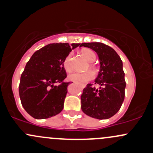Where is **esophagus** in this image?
<instances>
[{
	"label": "esophagus",
	"mask_w": 153,
	"mask_h": 153,
	"mask_svg": "<svg viewBox=\"0 0 153 153\" xmlns=\"http://www.w3.org/2000/svg\"><path fill=\"white\" fill-rule=\"evenodd\" d=\"M82 87H83V88H84V87H85V86H82Z\"/></svg>",
	"instance_id": "esophagus-1"
}]
</instances>
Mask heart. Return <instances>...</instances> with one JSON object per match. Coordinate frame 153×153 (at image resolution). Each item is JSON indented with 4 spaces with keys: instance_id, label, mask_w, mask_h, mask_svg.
Wrapping results in <instances>:
<instances>
[{
    "instance_id": "heart-1",
    "label": "heart",
    "mask_w": 153,
    "mask_h": 153,
    "mask_svg": "<svg viewBox=\"0 0 153 153\" xmlns=\"http://www.w3.org/2000/svg\"><path fill=\"white\" fill-rule=\"evenodd\" d=\"M81 53L89 62H93L96 59L95 53L90 49L84 48V49L81 50ZM71 59L72 54H69L64 59L63 62V67L64 70L68 72L72 70ZM89 67L91 69H94V66L92 64H90ZM93 78H94V74L91 71H86L83 72H74V73L69 75V79L70 81L75 82V83H78V84H84L86 82L93 79Z\"/></svg>"
}]
</instances>
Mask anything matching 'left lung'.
<instances>
[{
  "instance_id": "obj_1",
  "label": "left lung",
  "mask_w": 153,
  "mask_h": 153,
  "mask_svg": "<svg viewBox=\"0 0 153 153\" xmlns=\"http://www.w3.org/2000/svg\"><path fill=\"white\" fill-rule=\"evenodd\" d=\"M86 47L97 53L100 71L94 80L96 89L91 83L83 89L81 109L84 114L98 120H106L116 114L125 99V72L123 62L112 48L101 42L82 43L80 47Z\"/></svg>"
}]
</instances>
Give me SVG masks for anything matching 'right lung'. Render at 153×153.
<instances>
[{"label": "right lung", "mask_w": 153, "mask_h": 153, "mask_svg": "<svg viewBox=\"0 0 153 153\" xmlns=\"http://www.w3.org/2000/svg\"><path fill=\"white\" fill-rule=\"evenodd\" d=\"M79 45L49 44L36 51L27 62L20 77L19 94L22 105L32 117L48 119L63 110L70 83L64 82L67 73L63 62L72 50Z\"/></svg>", "instance_id": "obj_1"}]
</instances>
